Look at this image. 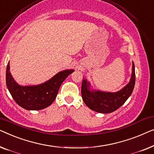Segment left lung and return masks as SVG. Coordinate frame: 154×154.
Listing matches in <instances>:
<instances>
[{
  "label": "left lung",
  "instance_id": "left-lung-1",
  "mask_svg": "<svg viewBox=\"0 0 154 154\" xmlns=\"http://www.w3.org/2000/svg\"><path fill=\"white\" fill-rule=\"evenodd\" d=\"M132 66V74L128 84L116 92H105L95 90L90 82L84 79L82 84V100L91 109L103 114L111 113L123 105L131 96L135 83V65Z\"/></svg>",
  "mask_w": 154,
  "mask_h": 154
}]
</instances>
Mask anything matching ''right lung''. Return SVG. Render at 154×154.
I'll return each mask as SVG.
<instances>
[{"mask_svg": "<svg viewBox=\"0 0 154 154\" xmlns=\"http://www.w3.org/2000/svg\"><path fill=\"white\" fill-rule=\"evenodd\" d=\"M74 70H65L58 72L44 83L32 86H21L12 77L10 62L6 69V84L14 101L23 109L40 110L53 103L61 84Z\"/></svg>", "mask_w": 154, "mask_h": 154, "instance_id": "1", "label": "right lung"}]
</instances>
